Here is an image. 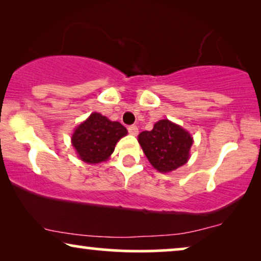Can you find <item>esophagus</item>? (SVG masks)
I'll list each match as a JSON object with an SVG mask.
<instances>
[{
  "label": "esophagus",
  "mask_w": 261,
  "mask_h": 261,
  "mask_svg": "<svg viewBox=\"0 0 261 261\" xmlns=\"http://www.w3.org/2000/svg\"><path fill=\"white\" fill-rule=\"evenodd\" d=\"M127 131H128V134H130V135H134V136H136V135L138 134V127L136 126V125H131V126L127 127Z\"/></svg>",
  "instance_id": "1"
}]
</instances>
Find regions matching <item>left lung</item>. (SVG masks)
I'll return each instance as SVG.
<instances>
[{"instance_id":"obj_1","label":"left lung","mask_w":261,"mask_h":261,"mask_svg":"<svg viewBox=\"0 0 261 261\" xmlns=\"http://www.w3.org/2000/svg\"><path fill=\"white\" fill-rule=\"evenodd\" d=\"M138 142L149 162L159 172L166 173L187 162L192 137L179 125L165 119L158 121L151 131L141 133Z\"/></svg>"}]
</instances>
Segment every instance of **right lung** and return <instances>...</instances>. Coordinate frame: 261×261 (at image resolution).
Wrapping results in <instances>:
<instances>
[{"label":"right lung","mask_w":261,"mask_h":261,"mask_svg":"<svg viewBox=\"0 0 261 261\" xmlns=\"http://www.w3.org/2000/svg\"><path fill=\"white\" fill-rule=\"evenodd\" d=\"M127 134L118 121H111L100 113L90 114L72 135V145L85 162L99 163L109 159L117 142Z\"/></svg>","instance_id":"add662e5"}]
</instances>
